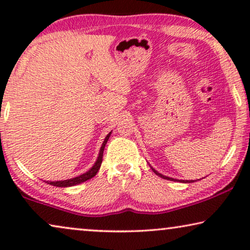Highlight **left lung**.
<instances>
[{
	"label": "left lung",
	"mask_w": 250,
	"mask_h": 250,
	"mask_svg": "<svg viewBox=\"0 0 250 250\" xmlns=\"http://www.w3.org/2000/svg\"><path fill=\"white\" fill-rule=\"evenodd\" d=\"M151 168H152V167H151ZM152 170L157 174V175L160 176V177H163V179H165V180H169V181H177V180H174V179H172V177H168V176L163 175V174L158 173V172H157V170H155L153 168H152ZM179 181H180V182H184V183H191V182H193V180H191V181H188V180H187V181H184V180H179Z\"/></svg>",
	"instance_id": "1"
}]
</instances>
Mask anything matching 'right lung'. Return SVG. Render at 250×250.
I'll list each match as a JSON object with an SVG mask.
<instances>
[{"instance_id":"1","label":"right lung","mask_w":250,"mask_h":250,"mask_svg":"<svg viewBox=\"0 0 250 250\" xmlns=\"http://www.w3.org/2000/svg\"><path fill=\"white\" fill-rule=\"evenodd\" d=\"M110 134L111 132L109 133V134L105 136L104 143H102L101 146V149H100V152H99V156H98V159L97 162L93 166H92L91 169H88L86 173L82 174L80 176H76V177H73V179H69V180H63V181H56V182H51V181H46L47 184H51V186H54V187H59V188H67V187H73V186H76V184H80V183H83L85 181L92 179V177H94L97 175L98 170L100 169V166H101V163H102V157H104V146H105V143L110 138Z\"/></svg>"}]
</instances>
